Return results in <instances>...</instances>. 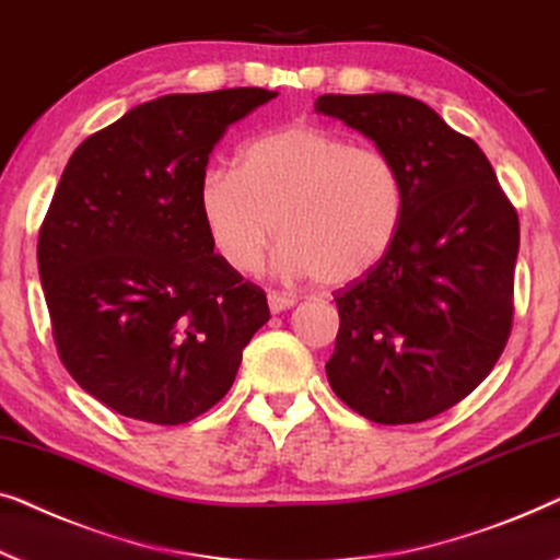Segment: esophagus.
Returning <instances> with one entry per match:
<instances>
[{
  "label": "esophagus",
  "instance_id": "obj_1",
  "mask_svg": "<svg viewBox=\"0 0 560 560\" xmlns=\"http://www.w3.org/2000/svg\"><path fill=\"white\" fill-rule=\"evenodd\" d=\"M266 299H269V310L273 314H279V312L289 310V306L296 304V296L283 294V291H269V296H266Z\"/></svg>",
  "mask_w": 560,
  "mask_h": 560
}]
</instances>
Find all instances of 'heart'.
<instances>
[{"label": "heart", "mask_w": 560, "mask_h": 560, "mask_svg": "<svg viewBox=\"0 0 560 560\" xmlns=\"http://www.w3.org/2000/svg\"><path fill=\"white\" fill-rule=\"evenodd\" d=\"M195 200L228 269L256 273L279 233L283 271L345 287L388 256L404 223L406 187L381 149L296 124L243 144L235 172L202 175Z\"/></svg>", "instance_id": "b5f03b06"}]
</instances>
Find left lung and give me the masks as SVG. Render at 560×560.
<instances>
[{
  "label": "left lung",
  "instance_id": "obj_1",
  "mask_svg": "<svg viewBox=\"0 0 560 560\" xmlns=\"http://www.w3.org/2000/svg\"><path fill=\"white\" fill-rule=\"evenodd\" d=\"M314 112L373 139L406 187L388 256L335 294L327 381L370 421H427L467 398L505 350L517 212L482 149L419 98L325 93Z\"/></svg>",
  "mask_w": 560,
  "mask_h": 560
}]
</instances>
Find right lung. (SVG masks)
I'll list each match as a JSON object with an SVG mask.
<instances>
[{"label":"right lung","mask_w":560,"mask_h":560,"mask_svg":"<svg viewBox=\"0 0 560 560\" xmlns=\"http://www.w3.org/2000/svg\"><path fill=\"white\" fill-rule=\"evenodd\" d=\"M271 98L225 89L147 101L62 170L37 238L52 337L73 381L126 419H198L271 317L264 289L215 254L195 200L228 126Z\"/></svg>","instance_id":"right-lung-1"}]
</instances>
